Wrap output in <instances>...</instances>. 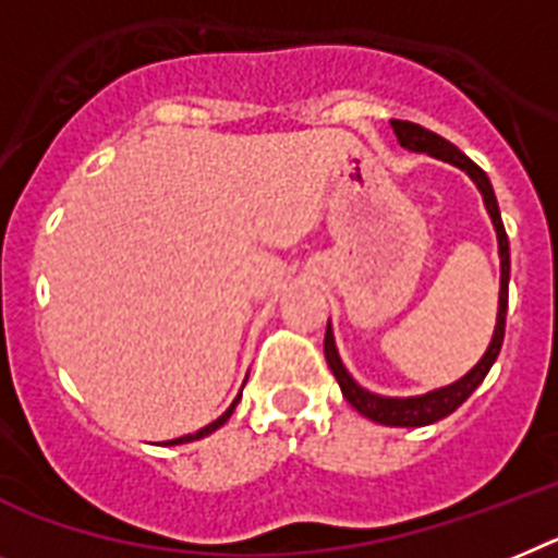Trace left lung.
Segmentation results:
<instances>
[{
	"label": "left lung",
	"mask_w": 558,
	"mask_h": 558,
	"mask_svg": "<svg viewBox=\"0 0 558 558\" xmlns=\"http://www.w3.org/2000/svg\"><path fill=\"white\" fill-rule=\"evenodd\" d=\"M391 130H395L397 142L402 147L414 149V153H428L434 158H442V161L457 163L460 170H465L468 175L474 178L476 186H480L482 198H485V207L490 213V221L496 227V238H499V257H502V289H499V317H496V329H494V340H490L488 351H485V357L476 363L471 372L457 380L453 386L439 388V391H430V395L423 397H409V400H388V397H377L368 395L366 388H360L357 383L351 380L349 372L343 368L340 357H337L335 349V337H331V329H326V340H323V351H326V363H329L331 374L340 383V391H343L345 400L354 405L363 416L374 420V423L380 425H395V428H420V425H430L442 420V416L453 414V411L460 409L462 402L468 397L474 395L476 386L485 380V374L490 372L494 366L496 354L502 349L505 340V315H508V278H510V250H508V235H505L502 227V215H499V204H496L494 186H490L488 175L476 167L471 158L462 153V149L453 147L451 142H446L442 135L430 133V130L420 128V124H411V121H391Z\"/></svg>",
	"instance_id": "obj_1"
}]
</instances>
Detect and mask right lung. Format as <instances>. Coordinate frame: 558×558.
Masks as SVG:
<instances>
[{"label":"right lung","mask_w":558,"mask_h":558,"mask_svg":"<svg viewBox=\"0 0 558 558\" xmlns=\"http://www.w3.org/2000/svg\"><path fill=\"white\" fill-rule=\"evenodd\" d=\"M238 400H241V397H238ZM238 400L232 402V405H229L227 411H223L221 416H218V420H215V423H209L207 428H201V430H195V434H186V437H178V439H170V442H163V446H178V442H192V439H201V437H207V434H213L215 428H221L223 423H227L229 416H232V411H235V405H238Z\"/></svg>","instance_id":"obj_1"}]
</instances>
